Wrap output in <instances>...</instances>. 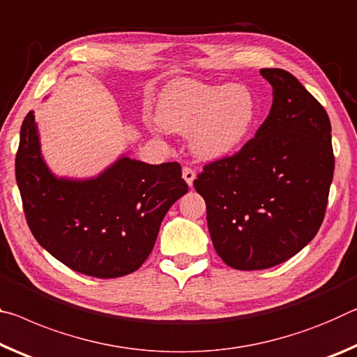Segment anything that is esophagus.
I'll return each mask as SVG.
<instances>
[{
  "label": "esophagus",
  "instance_id": "obj_1",
  "mask_svg": "<svg viewBox=\"0 0 357 357\" xmlns=\"http://www.w3.org/2000/svg\"><path fill=\"white\" fill-rule=\"evenodd\" d=\"M182 175H183V180H185V182L188 183V186H192V182H195V178H196V172H195V169H191V167H183Z\"/></svg>",
  "mask_w": 357,
  "mask_h": 357
}]
</instances>
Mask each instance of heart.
I'll return each instance as SVG.
<instances>
[{"mask_svg":"<svg viewBox=\"0 0 357 357\" xmlns=\"http://www.w3.org/2000/svg\"><path fill=\"white\" fill-rule=\"evenodd\" d=\"M258 116L255 93L243 84L177 80L158 102V131L190 132L192 153L206 161L236 153L248 139Z\"/></svg>","mask_w":357,"mask_h":357,"instance_id":"1","label":"heart"}]
</instances>
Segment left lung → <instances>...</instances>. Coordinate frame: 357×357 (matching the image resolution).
Here are the masks:
<instances>
[{
	"label": "left lung",
	"instance_id": "1",
	"mask_svg": "<svg viewBox=\"0 0 357 357\" xmlns=\"http://www.w3.org/2000/svg\"><path fill=\"white\" fill-rule=\"evenodd\" d=\"M272 107L241 151L204 166L195 188L215 251L237 271L293 258L317 236L334 177L324 107L284 69H261Z\"/></svg>",
	"mask_w": 357,
	"mask_h": 357
}]
</instances>
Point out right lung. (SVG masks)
Returning <instances> with one entry per match:
<instances>
[{
	"mask_svg": "<svg viewBox=\"0 0 357 357\" xmlns=\"http://www.w3.org/2000/svg\"><path fill=\"white\" fill-rule=\"evenodd\" d=\"M15 178L40 247L96 278L137 271L155 247L167 210L188 192L178 162L147 165L126 155L96 177H56L40 151L33 110L22 123Z\"/></svg>",
	"mask_w": 357,
	"mask_h": 357,
	"instance_id": "obj_1",
	"label": "right lung"
}]
</instances>
